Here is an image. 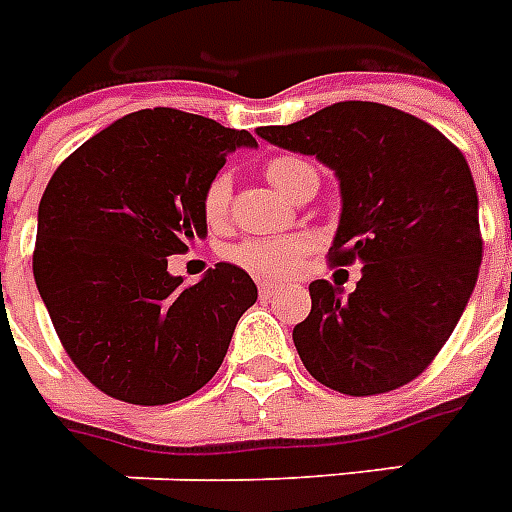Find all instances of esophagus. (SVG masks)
Masks as SVG:
<instances>
[{
    "label": "esophagus",
    "mask_w": 512,
    "mask_h": 512,
    "mask_svg": "<svg viewBox=\"0 0 512 512\" xmlns=\"http://www.w3.org/2000/svg\"><path fill=\"white\" fill-rule=\"evenodd\" d=\"M257 290H260V298H271V295L279 293V285H271V282H260V285H257Z\"/></svg>",
    "instance_id": "esophagus-1"
}]
</instances>
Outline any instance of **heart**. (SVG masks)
Masks as SVG:
<instances>
[{
  "label": "heart",
  "mask_w": 512,
  "mask_h": 512,
  "mask_svg": "<svg viewBox=\"0 0 512 512\" xmlns=\"http://www.w3.org/2000/svg\"><path fill=\"white\" fill-rule=\"evenodd\" d=\"M312 173V165L298 160V157H276V160H271L266 165L268 181L285 198H293V192L301 187V181L306 176H312ZM230 187H233L230 176L219 173V176L211 179L206 192H203V214H206L211 225H219L225 219L227 203H230ZM306 249H309L306 238L290 236L274 238V241H244V244L233 246L227 252V257L257 276H287L301 266V260L306 257Z\"/></svg>",
  "instance_id": "1"
}]
</instances>
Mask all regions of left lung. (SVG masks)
I'll list each match as a JSON object with an SVG mask.
<instances>
[{"label": "left lung", "mask_w": 512, "mask_h": 512, "mask_svg": "<svg viewBox=\"0 0 512 512\" xmlns=\"http://www.w3.org/2000/svg\"><path fill=\"white\" fill-rule=\"evenodd\" d=\"M257 135L333 170L342 214L331 260L363 266L347 298L325 279L309 285L312 312L293 328L306 372L347 396L407 385L478 282V189L464 154L418 116L361 100Z\"/></svg>", "instance_id": "1"}]
</instances>
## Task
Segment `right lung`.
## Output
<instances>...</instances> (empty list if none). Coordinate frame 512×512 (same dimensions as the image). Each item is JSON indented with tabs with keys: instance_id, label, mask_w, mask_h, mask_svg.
<instances>
[{
	"instance_id": "right-lung-1",
	"label": "right lung",
	"mask_w": 512,
	"mask_h": 512,
	"mask_svg": "<svg viewBox=\"0 0 512 512\" xmlns=\"http://www.w3.org/2000/svg\"><path fill=\"white\" fill-rule=\"evenodd\" d=\"M246 130L146 108L73 151L37 211L34 282L64 350L102 393L130 404L192 396L225 361L257 301L244 268L217 263L184 287L168 257L206 238L203 192Z\"/></svg>"
}]
</instances>
